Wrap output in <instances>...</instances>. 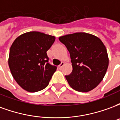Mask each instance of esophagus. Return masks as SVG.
<instances>
[{"instance_id": "34e87169", "label": "esophagus", "mask_w": 120, "mask_h": 120, "mask_svg": "<svg viewBox=\"0 0 120 120\" xmlns=\"http://www.w3.org/2000/svg\"><path fill=\"white\" fill-rule=\"evenodd\" d=\"M64 64H65V63L64 62H61V64H60V65H58V68H59V69H61V68H62L63 66L64 65Z\"/></svg>"}]
</instances>
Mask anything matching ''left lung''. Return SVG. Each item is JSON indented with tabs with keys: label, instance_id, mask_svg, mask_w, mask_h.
<instances>
[{
	"label": "left lung",
	"instance_id": "8db88e82",
	"mask_svg": "<svg viewBox=\"0 0 120 120\" xmlns=\"http://www.w3.org/2000/svg\"><path fill=\"white\" fill-rule=\"evenodd\" d=\"M70 54L73 71L65 78L70 86L80 92L93 90L105 75L109 58L99 38L86 33H76L59 38Z\"/></svg>",
	"mask_w": 120,
	"mask_h": 120
}]
</instances>
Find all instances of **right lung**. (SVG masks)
Here are the masks:
<instances>
[{"label":"right lung","instance_id":"add662e5","mask_svg":"<svg viewBox=\"0 0 120 120\" xmlns=\"http://www.w3.org/2000/svg\"><path fill=\"white\" fill-rule=\"evenodd\" d=\"M55 40L54 36L31 31L17 37L12 44L9 69L15 81L24 90L35 93L48 86L57 68L49 63L47 55Z\"/></svg>","mask_w":120,"mask_h":120}]
</instances>
